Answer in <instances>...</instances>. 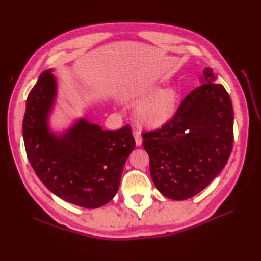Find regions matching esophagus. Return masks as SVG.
I'll use <instances>...</instances> for the list:
<instances>
[{
	"mask_svg": "<svg viewBox=\"0 0 261 261\" xmlns=\"http://www.w3.org/2000/svg\"><path fill=\"white\" fill-rule=\"evenodd\" d=\"M135 143L137 147H140L141 144H143V139H141L139 134H135Z\"/></svg>",
	"mask_w": 261,
	"mask_h": 261,
	"instance_id": "34e87169",
	"label": "esophagus"
}]
</instances>
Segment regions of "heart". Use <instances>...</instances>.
Masks as SVG:
<instances>
[{"label":"heart","instance_id":"heart-1","mask_svg":"<svg viewBox=\"0 0 261 261\" xmlns=\"http://www.w3.org/2000/svg\"><path fill=\"white\" fill-rule=\"evenodd\" d=\"M159 89V85L152 84L136 92L134 103H139L134 118L141 128L159 129L170 123L175 116L178 107V92L174 88Z\"/></svg>","mask_w":261,"mask_h":261}]
</instances>
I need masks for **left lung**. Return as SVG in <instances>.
<instances>
[{
	"instance_id": "obj_1",
	"label": "left lung",
	"mask_w": 261,
	"mask_h": 261,
	"mask_svg": "<svg viewBox=\"0 0 261 261\" xmlns=\"http://www.w3.org/2000/svg\"><path fill=\"white\" fill-rule=\"evenodd\" d=\"M212 69L163 127L143 134L150 174L162 195L184 200L206 188L223 170L233 147V107Z\"/></svg>"
}]
</instances>
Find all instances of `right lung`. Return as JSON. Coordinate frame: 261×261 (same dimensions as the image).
Segmentation results:
<instances>
[{"label":"right lung","mask_w":261,"mask_h":261,"mask_svg":"<svg viewBox=\"0 0 261 261\" xmlns=\"http://www.w3.org/2000/svg\"><path fill=\"white\" fill-rule=\"evenodd\" d=\"M52 69L43 72L28 94L22 121L27 158L43 185L61 199L83 208H99L113 199L124 164L135 148L132 128L103 130L86 118L61 136L49 128L57 96Z\"/></svg>","instance_id":"add662e5"}]
</instances>
